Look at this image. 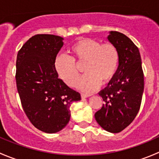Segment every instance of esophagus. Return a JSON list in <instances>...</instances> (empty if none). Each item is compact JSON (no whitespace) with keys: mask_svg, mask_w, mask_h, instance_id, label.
<instances>
[{"mask_svg":"<svg viewBox=\"0 0 159 159\" xmlns=\"http://www.w3.org/2000/svg\"><path fill=\"white\" fill-rule=\"evenodd\" d=\"M91 96V94H81V98H89Z\"/></svg>","mask_w":159,"mask_h":159,"instance_id":"obj_1","label":"esophagus"}]
</instances>
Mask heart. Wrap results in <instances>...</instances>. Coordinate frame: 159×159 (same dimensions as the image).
<instances>
[{
  "mask_svg": "<svg viewBox=\"0 0 159 159\" xmlns=\"http://www.w3.org/2000/svg\"><path fill=\"white\" fill-rule=\"evenodd\" d=\"M70 57L58 56L54 60V68L58 76L70 87L76 85L79 72L74 62H84L85 75L79 80L78 87L91 93L98 89L101 83H110L115 77L119 65L118 50L109 42L102 44L91 38H80L70 47Z\"/></svg>",
  "mask_w": 159,
  "mask_h": 159,
  "instance_id": "1",
  "label": "heart"
}]
</instances>
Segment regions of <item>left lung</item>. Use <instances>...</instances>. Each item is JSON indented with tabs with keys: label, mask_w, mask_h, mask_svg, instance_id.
I'll use <instances>...</instances> for the list:
<instances>
[{
	"label": "left lung",
	"mask_w": 159,
	"mask_h": 159,
	"mask_svg": "<svg viewBox=\"0 0 159 159\" xmlns=\"http://www.w3.org/2000/svg\"><path fill=\"white\" fill-rule=\"evenodd\" d=\"M108 40L118 50L119 65L114 79L98 93L104 104L94 118L105 131L118 133L132 122L140 109L144 75L139 50L130 38L110 31Z\"/></svg>",
	"instance_id": "obj_1"
}]
</instances>
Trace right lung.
<instances>
[{
  "label": "right lung",
  "instance_id": "add662e5",
  "mask_svg": "<svg viewBox=\"0 0 159 159\" xmlns=\"http://www.w3.org/2000/svg\"><path fill=\"white\" fill-rule=\"evenodd\" d=\"M64 38L53 34L31 37L17 53L16 83L22 108L35 128L56 133L68 125L70 106L81 94L58 78L54 60Z\"/></svg>",
  "mask_w": 159,
  "mask_h": 159
}]
</instances>
